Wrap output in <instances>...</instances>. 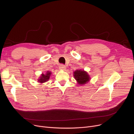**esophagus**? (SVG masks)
Masks as SVG:
<instances>
[{
	"label": "esophagus",
	"instance_id": "34e87169",
	"mask_svg": "<svg viewBox=\"0 0 134 134\" xmlns=\"http://www.w3.org/2000/svg\"><path fill=\"white\" fill-rule=\"evenodd\" d=\"M59 68L60 70H65L66 69V66L64 64H60Z\"/></svg>",
	"mask_w": 134,
	"mask_h": 134
}]
</instances>
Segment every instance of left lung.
Segmentation results:
<instances>
[{
    "label": "left lung",
    "mask_w": 134,
    "mask_h": 134,
    "mask_svg": "<svg viewBox=\"0 0 134 134\" xmlns=\"http://www.w3.org/2000/svg\"><path fill=\"white\" fill-rule=\"evenodd\" d=\"M74 76L79 84H85L90 80L89 75L84 70H77L74 72Z\"/></svg>",
    "instance_id": "1"
}]
</instances>
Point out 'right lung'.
<instances>
[{"label": "right lung", "mask_w": 134, "mask_h": 134, "mask_svg": "<svg viewBox=\"0 0 134 134\" xmlns=\"http://www.w3.org/2000/svg\"><path fill=\"white\" fill-rule=\"evenodd\" d=\"M51 72L48 71L45 75L42 74L40 79L38 80V81L40 83H44L45 82H47L49 80V78L51 75Z\"/></svg>", "instance_id": "right-lung-1"}]
</instances>
